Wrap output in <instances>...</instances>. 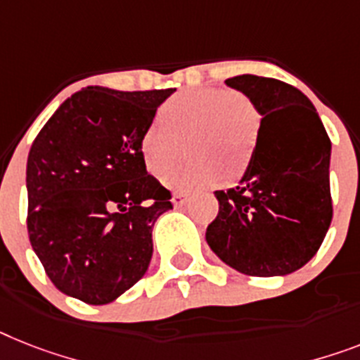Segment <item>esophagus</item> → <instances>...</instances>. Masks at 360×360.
Instances as JSON below:
<instances>
[{
    "instance_id": "1",
    "label": "esophagus",
    "mask_w": 360,
    "mask_h": 360,
    "mask_svg": "<svg viewBox=\"0 0 360 360\" xmlns=\"http://www.w3.org/2000/svg\"><path fill=\"white\" fill-rule=\"evenodd\" d=\"M186 202H187V195H184V193H174V195H173V204H174V207L184 206Z\"/></svg>"
}]
</instances>
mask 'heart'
Instances as JSON below:
<instances>
[{
    "label": "heart",
    "mask_w": 360,
    "mask_h": 360,
    "mask_svg": "<svg viewBox=\"0 0 360 360\" xmlns=\"http://www.w3.org/2000/svg\"><path fill=\"white\" fill-rule=\"evenodd\" d=\"M161 117L145 127L139 150L153 174L176 158L181 141L198 160L172 166L162 182L176 191H198L215 186L222 176L240 174L257 143L259 117L245 95L222 88H198L174 95L163 106Z\"/></svg>",
    "instance_id": "obj_1"
}]
</instances>
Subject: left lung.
Segmentation results:
<instances>
[{
    "mask_svg": "<svg viewBox=\"0 0 360 360\" xmlns=\"http://www.w3.org/2000/svg\"><path fill=\"white\" fill-rule=\"evenodd\" d=\"M261 114L254 154L239 186L217 191L210 248L246 276H285L311 261L333 219L331 139L313 103L278 79L226 80Z\"/></svg>",
    "mask_w": 360,
    "mask_h": 360,
    "instance_id": "left-lung-1",
    "label": "left lung"
}]
</instances>
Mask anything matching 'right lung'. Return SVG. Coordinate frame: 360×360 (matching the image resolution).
Listing matches in <instances>:
<instances>
[{
    "instance_id": "add662e5",
    "label": "right lung",
    "mask_w": 360,
    "mask_h": 360,
    "mask_svg": "<svg viewBox=\"0 0 360 360\" xmlns=\"http://www.w3.org/2000/svg\"><path fill=\"white\" fill-rule=\"evenodd\" d=\"M173 91L88 86L32 141L27 231L60 292L105 305L147 272L154 222L173 204L171 191L147 173L139 139Z\"/></svg>"
}]
</instances>
